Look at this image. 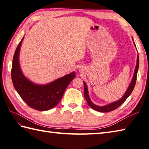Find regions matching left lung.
I'll list each match as a JSON object with an SVG mask.
<instances>
[{"mask_svg":"<svg viewBox=\"0 0 149 149\" xmlns=\"http://www.w3.org/2000/svg\"><path fill=\"white\" fill-rule=\"evenodd\" d=\"M132 40H133V38H132ZM133 42H134V41H133ZM134 45L136 47L134 42ZM138 68H139V56L138 55L136 65V68L134 70L133 77H132L130 85L129 86L127 90H126L125 94L123 95V96L118 100L115 101V102H112V103H110L109 104H107V105L104 106H97V105H95V104H94L92 102H91V100L89 97V94H88L87 85H86V83L84 81V95L85 99H86L89 106H90L91 108L93 109L94 110L97 111L106 113V112L111 111H113V110H115L117 108V107H118L120 105H122V104L125 102V100L129 97V96L130 95L131 93H132V90H133V89H134V86L136 84V81L137 73H138Z\"/></svg>","mask_w":149,"mask_h":149,"instance_id":"obj_1","label":"left lung"}]
</instances>
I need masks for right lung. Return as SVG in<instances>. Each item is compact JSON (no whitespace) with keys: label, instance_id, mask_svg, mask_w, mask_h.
I'll return each mask as SVG.
<instances>
[{"label":"right lung","instance_id":"add662e5","mask_svg":"<svg viewBox=\"0 0 149 149\" xmlns=\"http://www.w3.org/2000/svg\"><path fill=\"white\" fill-rule=\"evenodd\" d=\"M24 37L19 43L13 59L11 79L19 95L31 108L47 111L56 106L66 88L75 77V72L66 75L47 84H37L24 76L20 66L19 55Z\"/></svg>","mask_w":149,"mask_h":149}]
</instances>
